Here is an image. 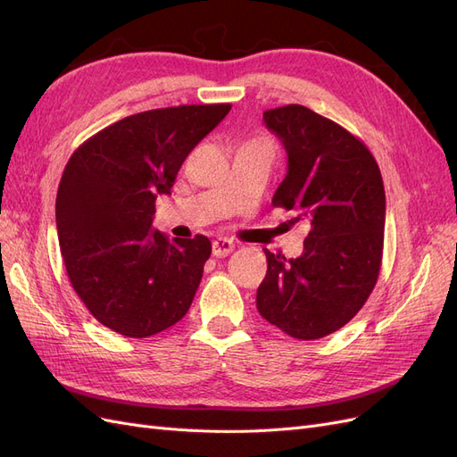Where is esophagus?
<instances>
[{
	"instance_id": "34e87169",
	"label": "esophagus",
	"mask_w": 457,
	"mask_h": 457,
	"mask_svg": "<svg viewBox=\"0 0 457 457\" xmlns=\"http://www.w3.org/2000/svg\"><path fill=\"white\" fill-rule=\"evenodd\" d=\"M234 242L232 240H227V238H217L213 240V255L215 257H227L228 253L234 252Z\"/></svg>"
}]
</instances>
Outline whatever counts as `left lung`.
<instances>
[{
  "label": "left lung",
  "mask_w": 457,
  "mask_h": 457,
  "mask_svg": "<svg viewBox=\"0 0 457 457\" xmlns=\"http://www.w3.org/2000/svg\"><path fill=\"white\" fill-rule=\"evenodd\" d=\"M287 152V173L274 207L305 223V252L297 259L267 255L257 311L295 339L311 341L351 322L376 287L385 228L379 165L351 131L311 108L287 104L262 114Z\"/></svg>",
  "instance_id": "left-lung-1"
}]
</instances>
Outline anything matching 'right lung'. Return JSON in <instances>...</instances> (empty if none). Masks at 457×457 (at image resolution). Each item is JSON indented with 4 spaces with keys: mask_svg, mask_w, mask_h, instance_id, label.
Instances as JSON below:
<instances>
[{
    "mask_svg": "<svg viewBox=\"0 0 457 457\" xmlns=\"http://www.w3.org/2000/svg\"><path fill=\"white\" fill-rule=\"evenodd\" d=\"M230 104H183L123 118L81 143L57 192L68 278L87 311L126 337H150L192 305L212 242L152 227L183 162Z\"/></svg>",
    "mask_w": 457,
    "mask_h": 457,
    "instance_id": "1",
    "label": "right lung"
}]
</instances>
